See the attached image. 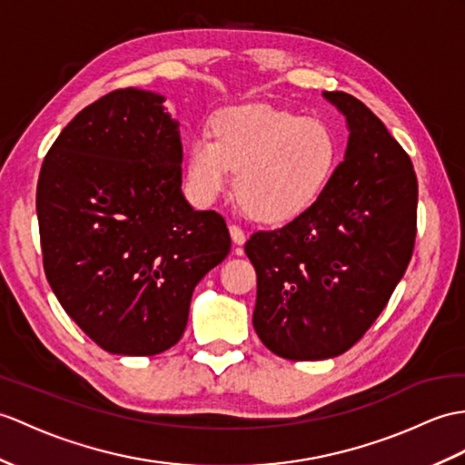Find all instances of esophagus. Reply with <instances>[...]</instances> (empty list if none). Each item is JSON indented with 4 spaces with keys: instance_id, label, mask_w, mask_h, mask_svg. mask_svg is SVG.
I'll return each instance as SVG.
<instances>
[{
    "instance_id": "34e87169",
    "label": "esophagus",
    "mask_w": 465,
    "mask_h": 465,
    "mask_svg": "<svg viewBox=\"0 0 465 465\" xmlns=\"http://www.w3.org/2000/svg\"><path fill=\"white\" fill-rule=\"evenodd\" d=\"M230 235L235 245H243L245 243V232L240 228V225H230Z\"/></svg>"
}]
</instances>
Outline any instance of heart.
<instances>
[{
	"label": "heart",
	"mask_w": 465,
	"mask_h": 465,
	"mask_svg": "<svg viewBox=\"0 0 465 465\" xmlns=\"http://www.w3.org/2000/svg\"><path fill=\"white\" fill-rule=\"evenodd\" d=\"M212 140L193 138L186 154V186L193 202L210 206L228 188L252 220L282 225L305 213L334 178L341 146L321 121L272 106L247 104L212 121Z\"/></svg>",
	"instance_id": "heart-1"
}]
</instances>
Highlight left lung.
<instances>
[{"mask_svg": "<svg viewBox=\"0 0 465 465\" xmlns=\"http://www.w3.org/2000/svg\"><path fill=\"white\" fill-rule=\"evenodd\" d=\"M349 128L344 160L325 193L245 253L257 273L253 329L289 361H325L371 329L410 263L418 182L404 148L369 106L322 93Z\"/></svg>", "mask_w": 465, "mask_h": 465, "instance_id": "1", "label": "left lung"}]
</instances>
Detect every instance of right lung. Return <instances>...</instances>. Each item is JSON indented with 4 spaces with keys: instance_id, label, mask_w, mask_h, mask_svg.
I'll list each match as a JSON object with an SVG mask.
<instances>
[{
    "instance_id": "right-lung-1",
    "label": "right lung",
    "mask_w": 465,
    "mask_h": 465,
    "mask_svg": "<svg viewBox=\"0 0 465 465\" xmlns=\"http://www.w3.org/2000/svg\"><path fill=\"white\" fill-rule=\"evenodd\" d=\"M164 96L121 89L73 118L43 160V267L101 349L153 356L182 339L193 287L230 253L215 212L182 193L180 123Z\"/></svg>"
}]
</instances>
